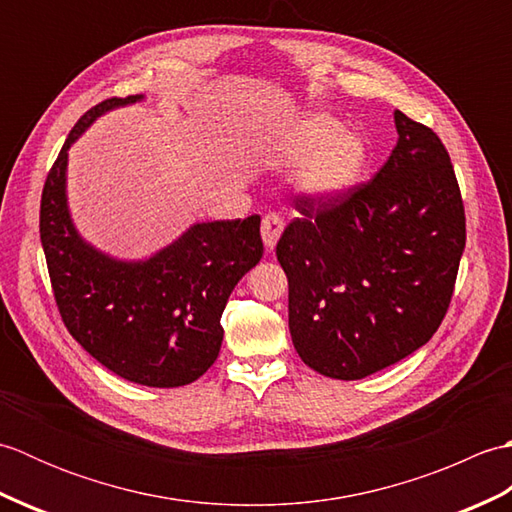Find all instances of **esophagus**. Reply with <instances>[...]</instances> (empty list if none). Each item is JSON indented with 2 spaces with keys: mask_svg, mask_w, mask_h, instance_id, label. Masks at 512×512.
I'll return each instance as SVG.
<instances>
[{
  "mask_svg": "<svg viewBox=\"0 0 512 512\" xmlns=\"http://www.w3.org/2000/svg\"><path fill=\"white\" fill-rule=\"evenodd\" d=\"M281 233H284V220L275 213H268L262 220V239L268 250H273L277 246Z\"/></svg>",
  "mask_w": 512,
  "mask_h": 512,
  "instance_id": "obj_1",
  "label": "esophagus"
}]
</instances>
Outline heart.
Instances as JSON below:
<instances>
[{
	"instance_id": "heart-1",
	"label": "heart",
	"mask_w": 512,
	"mask_h": 512,
	"mask_svg": "<svg viewBox=\"0 0 512 512\" xmlns=\"http://www.w3.org/2000/svg\"><path fill=\"white\" fill-rule=\"evenodd\" d=\"M292 158H303L297 184L317 200H334L361 180L369 149L363 136L345 132L343 125L328 116L303 121L288 147Z\"/></svg>"
}]
</instances>
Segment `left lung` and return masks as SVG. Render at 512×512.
Wrapping results in <instances>:
<instances>
[{"instance_id":"8db88e82","label":"left lung","mask_w":512,"mask_h":512,"mask_svg":"<svg viewBox=\"0 0 512 512\" xmlns=\"http://www.w3.org/2000/svg\"><path fill=\"white\" fill-rule=\"evenodd\" d=\"M398 143L341 198L299 195L277 242L288 325L314 372L358 380L427 343L449 310L466 217L449 151L396 110Z\"/></svg>"}]
</instances>
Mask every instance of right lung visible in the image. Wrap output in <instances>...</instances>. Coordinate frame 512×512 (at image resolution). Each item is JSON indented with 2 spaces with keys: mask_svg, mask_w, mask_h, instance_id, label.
<instances>
[{
  "mask_svg": "<svg viewBox=\"0 0 512 512\" xmlns=\"http://www.w3.org/2000/svg\"><path fill=\"white\" fill-rule=\"evenodd\" d=\"M143 96L107 99L72 127L41 193L39 233L65 328L110 372L147 387H182L222 347V312L264 255L259 215L193 224L143 262H121L76 233L65 195L68 149L101 114Z\"/></svg>",
  "mask_w": 512,
  "mask_h": 512,
  "instance_id": "1",
  "label": "right lung"
}]
</instances>
